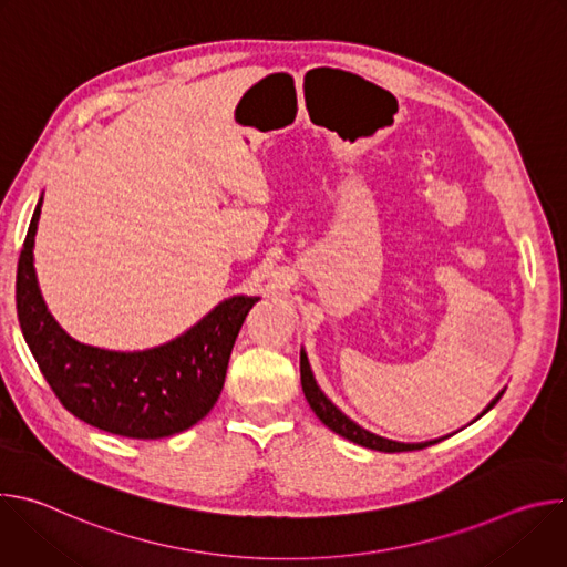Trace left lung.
Instances as JSON below:
<instances>
[{
    "label": "left lung",
    "instance_id": "left-lung-1",
    "mask_svg": "<svg viewBox=\"0 0 567 567\" xmlns=\"http://www.w3.org/2000/svg\"><path fill=\"white\" fill-rule=\"evenodd\" d=\"M300 383H302V392H305V396H307V401H309L311 411L316 413V417H318L322 424H326L330 431H334L337 435H341V437H346V440H350V442H354V444H361V446H365V449L381 451V453H401V451L426 449V446L437 444L440 440H444V437H440V440L420 442V444H403V442L385 440V437H381V435H374V433L365 431L363 426H359L357 422H352L348 415H343V413L334 406V403L326 396V392H322V390L318 388V383H316V379H313V372H311V368H309V361H307L305 350H300ZM503 392H505V390H503ZM503 392H498V394L489 401V406L484 409L475 420H480L484 413H489V411L496 406V403H498V399L503 396ZM475 420H473V422H475Z\"/></svg>",
    "mask_w": 567,
    "mask_h": 567
}]
</instances>
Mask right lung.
I'll list each match as a JSON object with an SVG mask.
<instances>
[{"label":"right lung","instance_id":"add662e5","mask_svg":"<svg viewBox=\"0 0 567 567\" xmlns=\"http://www.w3.org/2000/svg\"><path fill=\"white\" fill-rule=\"evenodd\" d=\"M42 197L18 262V318L24 341L62 406L90 426L158 440L204 420L224 388L230 350L258 296H233L182 337L143 352L73 341L49 313L33 267Z\"/></svg>","mask_w":567,"mask_h":567}]
</instances>
